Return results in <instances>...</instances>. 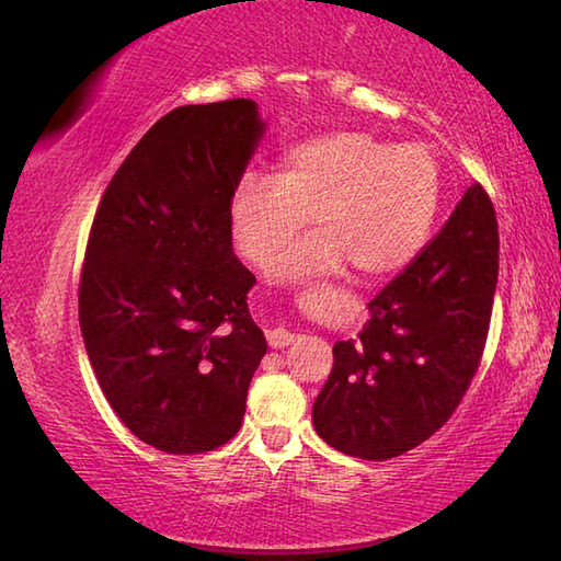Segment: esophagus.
I'll list each match as a JSON object with an SVG mask.
<instances>
[{"mask_svg": "<svg viewBox=\"0 0 561 561\" xmlns=\"http://www.w3.org/2000/svg\"><path fill=\"white\" fill-rule=\"evenodd\" d=\"M266 339H268L271 347H285V345H293L297 339H300V335L290 333L288 329H271L266 333Z\"/></svg>", "mask_w": 561, "mask_h": 561, "instance_id": "esophagus-1", "label": "esophagus"}]
</instances>
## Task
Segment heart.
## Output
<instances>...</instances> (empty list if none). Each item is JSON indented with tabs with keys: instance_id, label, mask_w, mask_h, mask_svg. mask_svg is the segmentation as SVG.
<instances>
[{
	"instance_id": "heart-1",
	"label": "heart",
	"mask_w": 561,
	"mask_h": 561,
	"mask_svg": "<svg viewBox=\"0 0 561 561\" xmlns=\"http://www.w3.org/2000/svg\"><path fill=\"white\" fill-rule=\"evenodd\" d=\"M442 204V168L425 144L333 131L295 146L280 178L247 175L230 198L234 244L266 266L309 216L319 228L283 252L268 278L300 288L314 278H379L425 247Z\"/></svg>"
}]
</instances>
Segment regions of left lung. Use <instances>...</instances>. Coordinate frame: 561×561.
I'll use <instances>...</instances> for the list:
<instances>
[{
  "label": "left lung",
  "mask_w": 561,
  "mask_h": 561,
  "mask_svg": "<svg viewBox=\"0 0 561 561\" xmlns=\"http://www.w3.org/2000/svg\"><path fill=\"white\" fill-rule=\"evenodd\" d=\"M500 273L490 196L466 190L451 218L371 300L357 339L333 345L312 422L335 451L386 460L430 439L476 377Z\"/></svg>",
  "instance_id": "left-lung-1"
}]
</instances>
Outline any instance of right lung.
<instances>
[{
	"label": "right lung",
	"instance_id": "right-lung-1",
	"mask_svg": "<svg viewBox=\"0 0 561 561\" xmlns=\"http://www.w3.org/2000/svg\"><path fill=\"white\" fill-rule=\"evenodd\" d=\"M266 134L247 98L158 119L107 184L79 288L85 353L112 410L165 454L238 434L266 339L232 252L230 198Z\"/></svg>",
	"mask_w": 561,
	"mask_h": 561
}]
</instances>
